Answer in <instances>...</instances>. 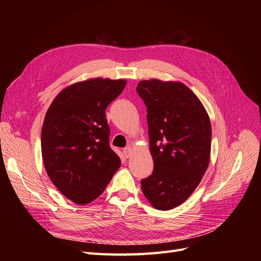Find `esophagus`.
I'll use <instances>...</instances> for the list:
<instances>
[{"instance_id":"1","label":"esophagus","mask_w":261,"mask_h":261,"mask_svg":"<svg viewBox=\"0 0 261 261\" xmlns=\"http://www.w3.org/2000/svg\"><path fill=\"white\" fill-rule=\"evenodd\" d=\"M123 152H124V154H125L126 158H129V156L132 155L133 149H132V147H125V148L123 149Z\"/></svg>"}]
</instances>
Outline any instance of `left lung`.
I'll return each mask as SVG.
<instances>
[{
	"mask_svg": "<svg viewBox=\"0 0 261 261\" xmlns=\"http://www.w3.org/2000/svg\"><path fill=\"white\" fill-rule=\"evenodd\" d=\"M147 107L152 174L141 189L155 209L184 202L206 172L211 148L209 116L196 94L181 83L141 81L136 88Z\"/></svg>",
	"mask_w": 261,
	"mask_h": 261,
	"instance_id": "1",
	"label": "left lung"
}]
</instances>
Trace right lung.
Instances as JSON below:
<instances>
[{
    "label": "right lung",
    "instance_id": "add662e5",
    "mask_svg": "<svg viewBox=\"0 0 261 261\" xmlns=\"http://www.w3.org/2000/svg\"><path fill=\"white\" fill-rule=\"evenodd\" d=\"M125 81L96 78L62 90L45 114L41 151L46 173L59 191L77 204L100 196L121 159L110 147L106 109Z\"/></svg>",
    "mask_w": 261,
    "mask_h": 261
}]
</instances>
